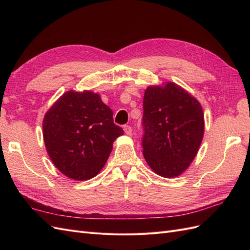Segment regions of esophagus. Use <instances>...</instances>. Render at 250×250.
Instances as JSON below:
<instances>
[{
  "label": "esophagus",
  "instance_id": "esophagus-1",
  "mask_svg": "<svg viewBox=\"0 0 250 250\" xmlns=\"http://www.w3.org/2000/svg\"><path fill=\"white\" fill-rule=\"evenodd\" d=\"M123 129H124V132L126 133V134H131V132H132V128L130 127V126H128V125H125L124 127H123Z\"/></svg>",
  "mask_w": 250,
  "mask_h": 250
}]
</instances>
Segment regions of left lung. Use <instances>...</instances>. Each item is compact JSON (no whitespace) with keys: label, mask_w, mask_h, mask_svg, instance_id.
I'll return each instance as SVG.
<instances>
[{"label":"left lung","mask_w":250,"mask_h":250,"mask_svg":"<svg viewBox=\"0 0 250 250\" xmlns=\"http://www.w3.org/2000/svg\"><path fill=\"white\" fill-rule=\"evenodd\" d=\"M142 140L149 167L163 177L180 175L197 154L204 132L198 100L173 82L149 86L143 101Z\"/></svg>","instance_id":"obj_1"}]
</instances>
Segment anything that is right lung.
Segmentation results:
<instances>
[{"mask_svg": "<svg viewBox=\"0 0 250 250\" xmlns=\"http://www.w3.org/2000/svg\"><path fill=\"white\" fill-rule=\"evenodd\" d=\"M112 110L93 92L69 90L43 118V141L55 167L75 180L95 177L106 163L112 144L124 131Z\"/></svg>", "mask_w": 250, "mask_h": 250, "instance_id": "obj_1", "label": "right lung"}]
</instances>
